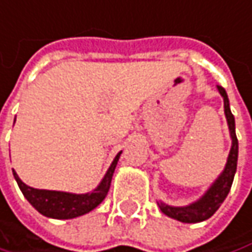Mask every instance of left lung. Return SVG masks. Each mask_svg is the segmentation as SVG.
I'll return each instance as SVG.
<instances>
[{"instance_id":"obj_1","label":"left lung","mask_w":252,"mask_h":252,"mask_svg":"<svg viewBox=\"0 0 252 252\" xmlns=\"http://www.w3.org/2000/svg\"><path fill=\"white\" fill-rule=\"evenodd\" d=\"M218 91L223 98V108H225V115H226V121L228 126L231 131V138H232V147L228 156V161L225 166V170L222 174L218 177V180L212 185V188L202 196L197 202H194L189 206L185 208H174L169 206L164 203H158L160 211L167 215V217L177 219L180 222H186V223H196V222H202L206 220L208 218H211L222 205V202L225 200V197L228 196L232 182H234V176L237 172V161H238V138L235 134V120L234 115L229 109V101H228V95L225 92V89L222 86L218 85Z\"/></svg>"}]
</instances>
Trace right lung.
<instances>
[{"instance_id":"right-lung-1","label":"right lung","mask_w":252,"mask_h":252,"mask_svg":"<svg viewBox=\"0 0 252 252\" xmlns=\"http://www.w3.org/2000/svg\"><path fill=\"white\" fill-rule=\"evenodd\" d=\"M121 151L117 154L114 158L109 170L106 172L101 185L91 193L86 194H73L64 193V192H55V190H40V189H33L23 183L17 173L14 172V177L24 194V197L34 206L35 209L44 215V217L55 218V219H72V218L85 215L95 209L108 194L112 174L117 167L118 158H120Z\"/></svg>"}]
</instances>
